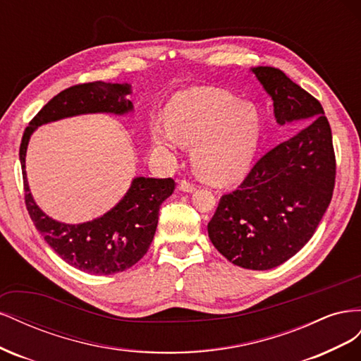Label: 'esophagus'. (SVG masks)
Returning a JSON list of instances; mask_svg holds the SVG:
<instances>
[{"mask_svg":"<svg viewBox=\"0 0 361 361\" xmlns=\"http://www.w3.org/2000/svg\"><path fill=\"white\" fill-rule=\"evenodd\" d=\"M179 190L183 191V192H192V191H195V185L190 183L188 180H180Z\"/></svg>","mask_w":361,"mask_h":361,"instance_id":"obj_1","label":"esophagus"}]
</instances>
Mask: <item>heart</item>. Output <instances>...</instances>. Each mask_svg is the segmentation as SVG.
I'll list each match as a JSON object with an SVG mask.
<instances>
[{
  "label": "heart",
  "instance_id": "heart-1",
  "mask_svg": "<svg viewBox=\"0 0 361 361\" xmlns=\"http://www.w3.org/2000/svg\"><path fill=\"white\" fill-rule=\"evenodd\" d=\"M167 118L152 120V143L169 155L192 146L194 169L204 180L228 183L248 171L262 128L253 104L214 87H195L174 97Z\"/></svg>",
  "mask_w": 361,
  "mask_h": 361
}]
</instances>
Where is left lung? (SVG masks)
Masks as SVG:
<instances>
[{"mask_svg": "<svg viewBox=\"0 0 361 361\" xmlns=\"http://www.w3.org/2000/svg\"><path fill=\"white\" fill-rule=\"evenodd\" d=\"M271 96L276 122L307 120L226 194L207 224L211 243L232 264L255 271L276 268L310 241L329 207L336 179L333 137L324 108L285 72L250 69Z\"/></svg>", "mask_w": 361, "mask_h": 361, "instance_id": "8db88e82", "label": "left lung"}]
</instances>
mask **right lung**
Returning a JSON list of instances; mask_svg holds the SVG:
<instances>
[{
    "label": "right lung",
    "mask_w": 361,
    "mask_h": 361,
    "mask_svg": "<svg viewBox=\"0 0 361 361\" xmlns=\"http://www.w3.org/2000/svg\"><path fill=\"white\" fill-rule=\"evenodd\" d=\"M129 84L96 81L63 90L42 108L27 126L19 149L27 211L39 233L56 253L73 268L94 276L122 272L143 257L154 241L162 202L170 197L174 180L138 176L110 211L90 221L68 224L54 220L37 206L30 192L25 157L35 130L57 120L108 113L125 116L134 111L128 99Z\"/></svg>",
    "instance_id": "right-lung-1"
}]
</instances>
